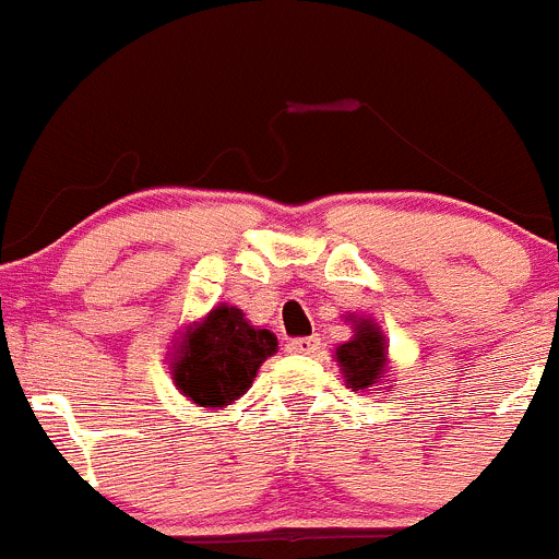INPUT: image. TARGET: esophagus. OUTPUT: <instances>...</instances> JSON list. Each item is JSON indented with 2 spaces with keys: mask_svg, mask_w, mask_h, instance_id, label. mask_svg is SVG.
<instances>
[{
  "mask_svg": "<svg viewBox=\"0 0 559 559\" xmlns=\"http://www.w3.org/2000/svg\"><path fill=\"white\" fill-rule=\"evenodd\" d=\"M317 347H320V338L317 336H304L286 342V353H292V356H311Z\"/></svg>",
  "mask_w": 559,
  "mask_h": 559,
  "instance_id": "obj_1",
  "label": "esophagus"
}]
</instances>
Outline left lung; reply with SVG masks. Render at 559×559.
I'll list each match as a JSON object with an SVG mask.
<instances>
[{"mask_svg": "<svg viewBox=\"0 0 559 559\" xmlns=\"http://www.w3.org/2000/svg\"><path fill=\"white\" fill-rule=\"evenodd\" d=\"M353 338L336 347V361L342 369L344 383L353 391H374L380 394L385 380V367H389V344H385L383 331L378 322L364 320V317H350Z\"/></svg>", "mask_w": 559, "mask_h": 559, "instance_id": "obj_1", "label": "left lung"}]
</instances>
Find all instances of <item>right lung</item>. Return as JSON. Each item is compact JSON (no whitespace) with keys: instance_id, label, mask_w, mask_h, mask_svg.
Returning <instances> with one entry per match:
<instances>
[{"instance_id":"1","label":"right lung","mask_w":559,"mask_h":559,"mask_svg":"<svg viewBox=\"0 0 559 559\" xmlns=\"http://www.w3.org/2000/svg\"><path fill=\"white\" fill-rule=\"evenodd\" d=\"M275 350L278 338L267 328H253L237 306L221 304L181 333L170 374L185 397L217 411L242 397Z\"/></svg>"}]
</instances>
